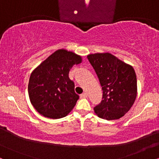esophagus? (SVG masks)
I'll return each mask as SVG.
<instances>
[{
    "instance_id": "34e87169",
    "label": "esophagus",
    "mask_w": 159,
    "mask_h": 159,
    "mask_svg": "<svg viewBox=\"0 0 159 159\" xmlns=\"http://www.w3.org/2000/svg\"><path fill=\"white\" fill-rule=\"evenodd\" d=\"M87 97V93H82L80 95V98H86Z\"/></svg>"
}]
</instances>
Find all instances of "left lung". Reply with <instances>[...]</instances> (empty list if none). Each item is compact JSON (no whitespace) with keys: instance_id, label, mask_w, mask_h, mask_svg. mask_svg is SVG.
Listing matches in <instances>:
<instances>
[{"instance_id":"8db88e82","label":"left lung","mask_w":159,"mask_h":159,"mask_svg":"<svg viewBox=\"0 0 159 159\" xmlns=\"http://www.w3.org/2000/svg\"><path fill=\"white\" fill-rule=\"evenodd\" d=\"M103 91L101 103L94 107L98 117L118 120L130 110L138 94L134 69L108 52L87 55Z\"/></svg>"}]
</instances>
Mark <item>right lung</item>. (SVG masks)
<instances>
[{"instance_id": "1", "label": "right lung", "mask_w": 159, "mask_h": 159, "mask_svg": "<svg viewBox=\"0 0 159 159\" xmlns=\"http://www.w3.org/2000/svg\"><path fill=\"white\" fill-rule=\"evenodd\" d=\"M81 56L66 49H58L33 70L28 83V95L34 108L45 117L60 119L67 116L79 96L69 72Z\"/></svg>"}]
</instances>
